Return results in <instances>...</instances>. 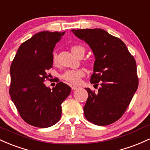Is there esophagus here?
<instances>
[{
	"mask_svg": "<svg viewBox=\"0 0 150 150\" xmlns=\"http://www.w3.org/2000/svg\"><path fill=\"white\" fill-rule=\"evenodd\" d=\"M79 86H71V88L72 90H76V89L79 88Z\"/></svg>",
	"mask_w": 150,
	"mask_h": 150,
	"instance_id": "esophagus-1",
	"label": "esophagus"
}]
</instances>
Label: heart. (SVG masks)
Here are the masks:
<instances>
[{
	"label": "heart",
	"mask_w": 150,
	"mask_h": 150,
	"mask_svg": "<svg viewBox=\"0 0 150 150\" xmlns=\"http://www.w3.org/2000/svg\"><path fill=\"white\" fill-rule=\"evenodd\" d=\"M84 49L81 46H79V45H75L71 47V52L74 54H76L77 52L79 50ZM52 61L54 64H56L57 62V56L56 53H54L52 55ZM85 73H84L83 69H71L67 70L64 73L62 74V79L65 81L68 82V83L71 84H78L81 82V78L84 76Z\"/></svg>",
	"instance_id": "b5f03b06"
}]
</instances>
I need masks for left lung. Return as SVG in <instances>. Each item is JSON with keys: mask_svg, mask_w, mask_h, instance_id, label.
Returning <instances> with one entry per match:
<instances>
[{"mask_svg": "<svg viewBox=\"0 0 150 150\" xmlns=\"http://www.w3.org/2000/svg\"><path fill=\"white\" fill-rule=\"evenodd\" d=\"M77 38L89 45L95 56L90 81L98 93L86 88L88 93L84 115L97 125H108L120 119L138 87L137 65L125 44L105 30H71Z\"/></svg>", "mask_w": 150, "mask_h": 150, "instance_id": "left-lung-1", "label": "left lung"}]
</instances>
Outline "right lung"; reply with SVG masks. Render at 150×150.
I'll return each mask as SVG.
<instances>
[{"label":"right lung","mask_w":150,"mask_h":150,"mask_svg":"<svg viewBox=\"0 0 150 150\" xmlns=\"http://www.w3.org/2000/svg\"><path fill=\"white\" fill-rule=\"evenodd\" d=\"M64 34L37 33L20 46L11 64V99L25 122L35 127L45 128L56 124L62 115V103L70 94V86L63 82L52 89L44 83L52 67L54 48Z\"/></svg>","instance_id":"obj_1"}]
</instances>
